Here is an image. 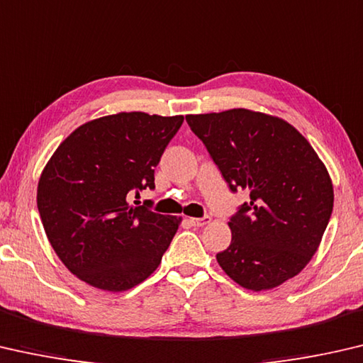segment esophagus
I'll return each instance as SVG.
<instances>
[{
    "instance_id": "1",
    "label": "esophagus",
    "mask_w": 363,
    "mask_h": 363,
    "mask_svg": "<svg viewBox=\"0 0 363 363\" xmlns=\"http://www.w3.org/2000/svg\"><path fill=\"white\" fill-rule=\"evenodd\" d=\"M211 222V217H201V218H189V223L193 225V227H204L206 223Z\"/></svg>"
}]
</instances>
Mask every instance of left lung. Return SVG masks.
Returning a JSON list of instances; mask_svg holds the SVG:
<instances>
[{"label": "left lung", "mask_w": 363, "mask_h": 363, "mask_svg": "<svg viewBox=\"0 0 363 363\" xmlns=\"http://www.w3.org/2000/svg\"><path fill=\"white\" fill-rule=\"evenodd\" d=\"M231 191L249 203L230 218L217 262L242 288L280 286L315 254L333 212V185L317 152L278 117L247 109L186 116Z\"/></svg>", "instance_id": "left-lung-1"}]
</instances>
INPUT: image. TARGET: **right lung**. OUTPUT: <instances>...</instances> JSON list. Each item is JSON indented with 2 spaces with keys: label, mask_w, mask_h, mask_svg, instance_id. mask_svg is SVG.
Wrapping results in <instances>:
<instances>
[{
  "label": "right lung",
  "mask_w": 363,
  "mask_h": 363,
  "mask_svg": "<svg viewBox=\"0 0 363 363\" xmlns=\"http://www.w3.org/2000/svg\"><path fill=\"white\" fill-rule=\"evenodd\" d=\"M183 116L121 112L85 123L52 154L38 182L37 204L62 264L94 288L127 291L157 269L178 218L132 206L154 189V169Z\"/></svg>",
  "instance_id": "1"
}]
</instances>
